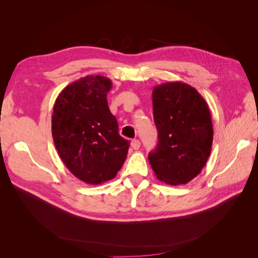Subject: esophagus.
<instances>
[{
	"label": "esophagus",
	"mask_w": 258,
	"mask_h": 258,
	"mask_svg": "<svg viewBox=\"0 0 258 258\" xmlns=\"http://www.w3.org/2000/svg\"><path fill=\"white\" fill-rule=\"evenodd\" d=\"M131 145H132V147L134 148V150H139L140 148V141L138 140V139H134L132 142H131Z\"/></svg>",
	"instance_id": "obj_1"
}]
</instances>
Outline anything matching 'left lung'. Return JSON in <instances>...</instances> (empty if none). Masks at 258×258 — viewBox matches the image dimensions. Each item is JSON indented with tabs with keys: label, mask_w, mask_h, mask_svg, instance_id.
<instances>
[{
	"label": "left lung",
	"mask_w": 258,
	"mask_h": 258,
	"mask_svg": "<svg viewBox=\"0 0 258 258\" xmlns=\"http://www.w3.org/2000/svg\"><path fill=\"white\" fill-rule=\"evenodd\" d=\"M154 120L159 142L148 160L158 180L187 184L207 163L213 141L207 102L191 86L171 81L153 91Z\"/></svg>",
	"instance_id": "1"
}]
</instances>
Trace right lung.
Returning <instances> with one entry per match:
<instances>
[{
    "label": "right lung",
    "instance_id": "1",
    "mask_svg": "<svg viewBox=\"0 0 258 258\" xmlns=\"http://www.w3.org/2000/svg\"><path fill=\"white\" fill-rule=\"evenodd\" d=\"M112 80L88 75L67 86L53 106L52 137L61 161L80 181L98 185L116 177L130 141L118 133L107 105Z\"/></svg>",
    "mask_w": 258,
    "mask_h": 258
}]
</instances>
